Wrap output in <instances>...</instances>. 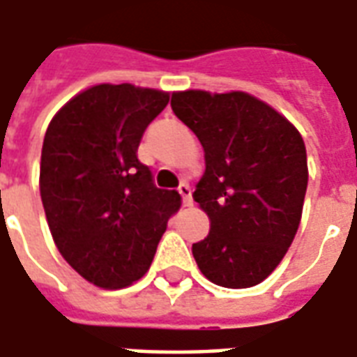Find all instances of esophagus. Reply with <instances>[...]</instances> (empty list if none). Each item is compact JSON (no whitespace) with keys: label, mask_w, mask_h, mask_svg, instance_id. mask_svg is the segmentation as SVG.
I'll return each instance as SVG.
<instances>
[{"label":"esophagus","mask_w":357,"mask_h":357,"mask_svg":"<svg viewBox=\"0 0 357 357\" xmlns=\"http://www.w3.org/2000/svg\"><path fill=\"white\" fill-rule=\"evenodd\" d=\"M178 191H179V195H181V199H183V204H185V206H191V204H193V197H191V187L187 185V183H181Z\"/></svg>","instance_id":"34e87169"}]
</instances>
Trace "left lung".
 <instances>
[{
  "label": "left lung",
  "mask_w": 357,
  "mask_h": 357,
  "mask_svg": "<svg viewBox=\"0 0 357 357\" xmlns=\"http://www.w3.org/2000/svg\"><path fill=\"white\" fill-rule=\"evenodd\" d=\"M172 109L204 151L195 199L211 231L193 243L201 273L224 288L263 282L294 241L307 189L300 131L248 92L172 94Z\"/></svg>",
  "instance_id": "8db88e82"
}]
</instances>
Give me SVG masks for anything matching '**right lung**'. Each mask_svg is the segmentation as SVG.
<instances>
[{
    "mask_svg": "<svg viewBox=\"0 0 357 357\" xmlns=\"http://www.w3.org/2000/svg\"><path fill=\"white\" fill-rule=\"evenodd\" d=\"M170 94L135 84H96L50 121L40 197L52 238L77 273L98 288L139 280L153 263L178 191L154 185L137 158L144 129Z\"/></svg>",
    "mask_w": 357,
    "mask_h": 357,
    "instance_id": "add662e5",
    "label": "right lung"
}]
</instances>
